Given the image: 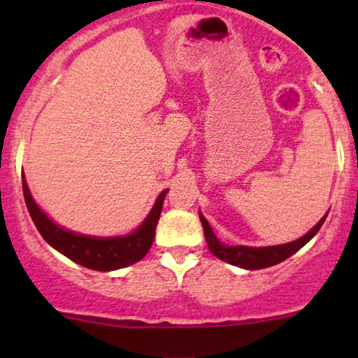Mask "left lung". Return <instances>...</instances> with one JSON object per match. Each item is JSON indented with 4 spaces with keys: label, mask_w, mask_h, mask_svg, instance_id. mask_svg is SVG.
<instances>
[{
    "label": "left lung",
    "mask_w": 358,
    "mask_h": 358,
    "mask_svg": "<svg viewBox=\"0 0 358 358\" xmlns=\"http://www.w3.org/2000/svg\"><path fill=\"white\" fill-rule=\"evenodd\" d=\"M199 217H201L202 227H204V236H206L208 248H210V251L217 256L218 260H224L231 265H236V267L256 271V268H265V267H271V265L280 264V262L287 260L289 256H292L294 252L299 251V249H301L306 242H310V240L314 238L315 233L321 229L327 215H324V217H322L305 236H301V238H297L289 243H283V245H271V248L224 245V243L215 236L213 229L210 227L206 218L202 217V215H199Z\"/></svg>",
    "instance_id": "obj_1"
}]
</instances>
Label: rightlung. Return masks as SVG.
Instances as JSON below:
<instances>
[{
    "instance_id": "add662e5",
    "label": "right lung",
    "mask_w": 358,
    "mask_h": 358,
    "mask_svg": "<svg viewBox=\"0 0 358 358\" xmlns=\"http://www.w3.org/2000/svg\"><path fill=\"white\" fill-rule=\"evenodd\" d=\"M166 194H169V189L161 192L148 217L145 218L138 229L132 231L131 235L98 238V236L77 235V233H71L64 227L57 226L31 199L23 173L24 202H27L28 213H30L41 236L53 249L68 256L69 260L77 262L87 268H93V271H116V268H123L140 262L147 255L152 245V240L156 236V226Z\"/></svg>"
}]
</instances>
